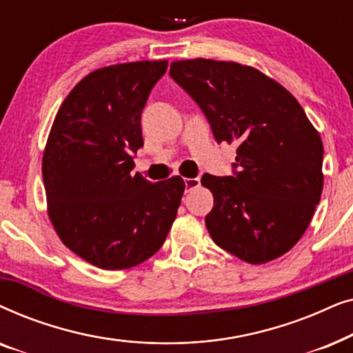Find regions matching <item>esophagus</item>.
<instances>
[{"label":"esophagus","mask_w":353,"mask_h":353,"mask_svg":"<svg viewBox=\"0 0 353 353\" xmlns=\"http://www.w3.org/2000/svg\"><path fill=\"white\" fill-rule=\"evenodd\" d=\"M185 185H186V190H192V188H197L201 185V180L199 178H186Z\"/></svg>","instance_id":"esophagus-1"}]
</instances>
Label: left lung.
I'll use <instances>...</instances> for the list:
<instances>
[{
    "mask_svg": "<svg viewBox=\"0 0 353 353\" xmlns=\"http://www.w3.org/2000/svg\"><path fill=\"white\" fill-rule=\"evenodd\" d=\"M170 75L199 104L216 141H238L234 176L201 180L214 194L205 216L214 243L254 265L281 257L320 202V133L283 85L250 65L197 57L173 61Z\"/></svg>",
    "mask_w": 353,
    "mask_h": 353,
    "instance_id": "1",
    "label": "left lung"
}]
</instances>
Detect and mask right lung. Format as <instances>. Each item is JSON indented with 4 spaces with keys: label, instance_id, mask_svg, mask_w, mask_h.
<instances>
[{
    "label": "right lung",
    "instance_id": "add662e5",
    "mask_svg": "<svg viewBox=\"0 0 353 353\" xmlns=\"http://www.w3.org/2000/svg\"><path fill=\"white\" fill-rule=\"evenodd\" d=\"M167 61L96 69L57 110L43 152L48 215L72 252L104 270L137 267L162 248L185 181L133 175L141 112Z\"/></svg>",
    "mask_w": 353,
    "mask_h": 353
}]
</instances>
